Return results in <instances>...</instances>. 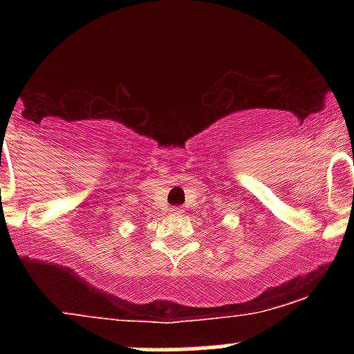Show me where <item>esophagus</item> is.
<instances>
[{"instance_id": "34e87169", "label": "esophagus", "mask_w": 354, "mask_h": 354, "mask_svg": "<svg viewBox=\"0 0 354 354\" xmlns=\"http://www.w3.org/2000/svg\"><path fill=\"white\" fill-rule=\"evenodd\" d=\"M169 211H171V214H174V216H178V214H183V209L180 208V206H173V208H169Z\"/></svg>"}]
</instances>
